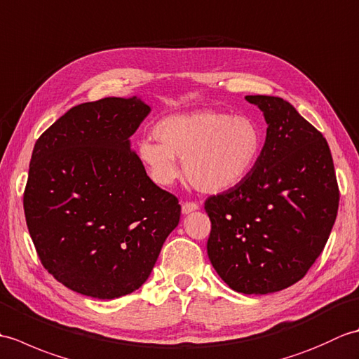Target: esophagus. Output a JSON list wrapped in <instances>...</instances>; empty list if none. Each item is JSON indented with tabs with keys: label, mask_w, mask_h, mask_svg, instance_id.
<instances>
[{
	"label": "esophagus",
	"mask_w": 359,
	"mask_h": 359,
	"mask_svg": "<svg viewBox=\"0 0 359 359\" xmlns=\"http://www.w3.org/2000/svg\"><path fill=\"white\" fill-rule=\"evenodd\" d=\"M196 210H199V203H196V202H184V203H182V212H184V215H189V212H193Z\"/></svg>",
	"instance_id": "esophagus-1"
}]
</instances>
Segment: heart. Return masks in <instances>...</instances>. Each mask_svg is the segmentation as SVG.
<instances>
[{"label":"heart","instance_id":"obj_1","mask_svg":"<svg viewBox=\"0 0 359 359\" xmlns=\"http://www.w3.org/2000/svg\"><path fill=\"white\" fill-rule=\"evenodd\" d=\"M158 141L142 140L135 156L151 182L171 187L180 177L202 193L226 191L247 177L262 149V131L253 118L212 109L174 114L154 126Z\"/></svg>","mask_w":359,"mask_h":359}]
</instances>
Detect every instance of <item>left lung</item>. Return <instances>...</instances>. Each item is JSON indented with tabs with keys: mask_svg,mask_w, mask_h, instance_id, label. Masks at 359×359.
<instances>
[{
	"mask_svg": "<svg viewBox=\"0 0 359 359\" xmlns=\"http://www.w3.org/2000/svg\"><path fill=\"white\" fill-rule=\"evenodd\" d=\"M266 137L239 185L211 196L208 257L225 284L266 294L296 284L321 255L338 215L339 189L324 135L280 97L247 95Z\"/></svg>",
	"mask_w": 359,
	"mask_h": 359,
	"instance_id": "left-lung-1",
	"label": "left lung"
}]
</instances>
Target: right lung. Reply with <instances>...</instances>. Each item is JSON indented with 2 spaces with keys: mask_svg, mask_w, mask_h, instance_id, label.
<instances>
[{
  "mask_svg": "<svg viewBox=\"0 0 359 359\" xmlns=\"http://www.w3.org/2000/svg\"><path fill=\"white\" fill-rule=\"evenodd\" d=\"M151 112L142 98L74 106L36 140L25 191L40 261L72 292L114 299L149 278L180 205L144 172L131 137Z\"/></svg>",
  "mask_w": 359,
  "mask_h": 359,
  "instance_id": "right-lung-1",
  "label": "right lung"
}]
</instances>
